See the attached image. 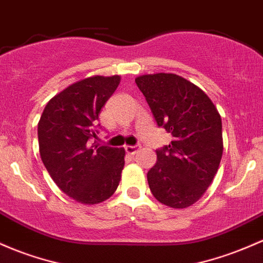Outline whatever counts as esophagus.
I'll use <instances>...</instances> for the list:
<instances>
[{
  "label": "esophagus",
  "mask_w": 263,
  "mask_h": 263,
  "mask_svg": "<svg viewBox=\"0 0 263 263\" xmlns=\"http://www.w3.org/2000/svg\"><path fill=\"white\" fill-rule=\"evenodd\" d=\"M125 151L128 155H135L138 151V146H126Z\"/></svg>",
  "instance_id": "1"
}]
</instances>
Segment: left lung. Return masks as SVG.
Instances as JSON below:
<instances>
[{"mask_svg":"<svg viewBox=\"0 0 263 263\" xmlns=\"http://www.w3.org/2000/svg\"><path fill=\"white\" fill-rule=\"evenodd\" d=\"M135 81L157 126L172 136L168 146L156 149L157 161L147 172L149 190L161 203L186 209L200 200L220 166V114L201 88L177 74H143Z\"/></svg>","mask_w":263,"mask_h":263,"instance_id":"8db88e82","label":"left lung"}]
</instances>
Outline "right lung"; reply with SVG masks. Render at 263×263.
<instances>
[{
  "label": "right lung",
  "mask_w": 263,
  "mask_h": 263,
  "mask_svg": "<svg viewBox=\"0 0 263 263\" xmlns=\"http://www.w3.org/2000/svg\"><path fill=\"white\" fill-rule=\"evenodd\" d=\"M120 76L88 77L48 101L39 122L40 155L54 183L74 201L95 204L116 191L125 149L89 141L99 114L116 91Z\"/></svg>",
  "instance_id": "add662e5"
}]
</instances>
